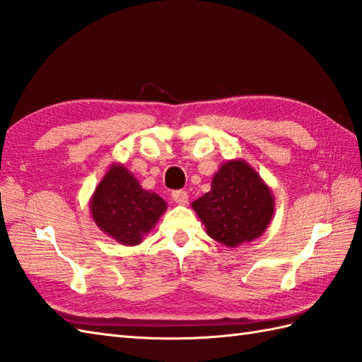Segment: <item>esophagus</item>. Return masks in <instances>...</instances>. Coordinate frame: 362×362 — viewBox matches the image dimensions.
Here are the masks:
<instances>
[{
    "label": "esophagus",
    "mask_w": 362,
    "mask_h": 362,
    "mask_svg": "<svg viewBox=\"0 0 362 362\" xmlns=\"http://www.w3.org/2000/svg\"><path fill=\"white\" fill-rule=\"evenodd\" d=\"M173 201L179 205H187L188 204V193L187 191H174L173 193Z\"/></svg>",
    "instance_id": "34e87169"
}]
</instances>
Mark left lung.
I'll use <instances>...</instances> for the list:
<instances>
[{
    "label": "left lung",
    "mask_w": 362,
    "mask_h": 362,
    "mask_svg": "<svg viewBox=\"0 0 362 362\" xmlns=\"http://www.w3.org/2000/svg\"><path fill=\"white\" fill-rule=\"evenodd\" d=\"M206 235L226 247H238L266 232L275 211L271 188L247 161H224L209 193L191 204Z\"/></svg>",
    "instance_id": "left-lung-1"
}]
</instances>
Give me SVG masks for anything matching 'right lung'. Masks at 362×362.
I'll return each instance as SVG.
<instances>
[{
    "label": "right lung",
    "mask_w": 362,
    "mask_h": 362,
    "mask_svg": "<svg viewBox=\"0 0 362 362\" xmlns=\"http://www.w3.org/2000/svg\"><path fill=\"white\" fill-rule=\"evenodd\" d=\"M166 202L143 189L136 177L121 163H113L90 199V213L103 232L122 245H136L156 227Z\"/></svg>",
    "instance_id": "1"
}]
</instances>
